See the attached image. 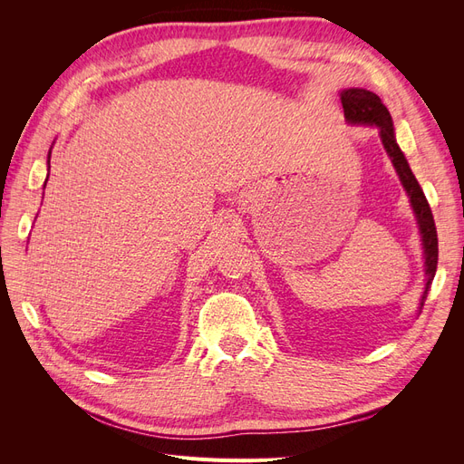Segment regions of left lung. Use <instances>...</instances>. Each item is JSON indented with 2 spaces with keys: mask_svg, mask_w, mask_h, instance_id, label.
Listing matches in <instances>:
<instances>
[{
  "mask_svg": "<svg viewBox=\"0 0 464 464\" xmlns=\"http://www.w3.org/2000/svg\"><path fill=\"white\" fill-rule=\"evenodd\" d=\"M341 102L344 108V118L348 123H362V125H377L379 137H382L383 147L389 154V159L395 166V170L401 178V184L404 191L409 193L411 205L418 220L420 234H422V246H424V265H426V288L420 300V310L424 307L428 298V290L431 286V280L438 269V232H435V222L431 208L428 205L426 195L420 188L418 179L414 178L409 162H406L401 147L397 145L395 131H392V120L389 110L382 102L375 92L366 89H346L341 92Z\"/></svg>",
  "mask_w": 464,
  "mask_h": 464,
  "instance_id": "1",
  "label": "left lung"
}]
</instances>
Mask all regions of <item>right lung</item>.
I'll return each mask as SVG.
<instances>
[{
    "mask_svg": "<svg viewBox=\"0 0 464 464\" xmlns=\"http://www.w3.org/2000/svg\"><path fill=\"white\" fill-rule=\"evenodd\" d=\"M48 164H50V157H48Z\"/></svg>",
    "mask_w": 464,
    "mask_h": 464,
    "instance_id": "right-lung-1",
    "label": "right lung"
}]
</instances>
